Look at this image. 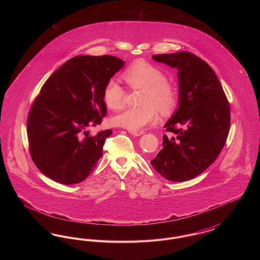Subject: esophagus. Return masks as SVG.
<instances>
[{"label": "esophagus", "instance_id": "34e87169", "mask_svg": "<svg viewBox=\"0 0 260 260\" xmlns=\"http://www.w3.org/2000/svg\"><path fill=\"white\" fill-rule=\"evenodd\" d=\"M128 132H129V134H131V135L136 136H142V135L144 134V132H143V131H128Z\"/></svg>", "mask_w": 260, "mask_h": 260}]
</instances>
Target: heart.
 <instances>
[{"label": "heart", "mask_w": 260, "mask_h": 260, "mask_svg": "<svg viewBox=\"0 0 260 260\" xmlns=\"http://www.w3.org/2000/svg\"><path fill=\"white\" fill-rule=\"evenodd\" d=\"M124 81L134 89H142L137 107H125L113 118V124L138 131L155 122L158 109L162 115L174 110L177 103V91L167 81L164 72L146 62H138L127 68L123 74ZM125 90L116 80H110L103 90V100L110 109H119L124 104Z\"/></svg>", "instance_id": "heart-1"}]
</instances>
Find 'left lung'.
<instances>
[{"label":"left lung","mask_w":260,"mask_h":260,"mask_svg":"<svg viewBox=\"0 0 260 260\" xmlns=\"http://www.w3.org/2000/svg\"><path fill=\"white\" fill-rule=\"evenodd\" d=\"M156 61L178 70V109L164 125L162 149L151 161L168 180L181 182L206 171L216 160L230 127V105L218 78L197 55L179 51L156 54Z\"/></svg>","instance_id":"8db88e82"}]
</instances>
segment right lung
<instances>
[{
	"instance_id": "1",
	"label": "right lung",
	"mask_w": 260,
	"mask_h": 260,
	"mask_svg": "<svg viewBox=\"0 0 260 260\" xmlns=\"http://www.w3.org/2000/svg\"><path fill=\"white\" fill-rule=\"evenodd\" d=\"M124 63L111 55H78L47 80L27 119L30 154L41 173L69 185L93 171L112 131L91 136L87 128L107 114L103 90Z\"/></svg>"
}]
</instances>
